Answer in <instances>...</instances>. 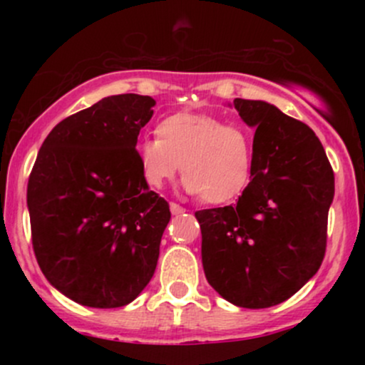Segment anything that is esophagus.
<instances>
[{
    "label": "esophagus",
    "mask_w": 365,
    "mask_h": 365,
    "mask_svg": "<svg viewBox=\"0 0 365 365\" xmlns=\"http://www.w3.org/2000/svg\"><path fill=\"white\" fill-rule=\"evenodd\" d=\"M170 209H171V212H173V215H182V212H185V207H182L177 202H171Z\"/></svg>",
    "instance_id": "obj_1"
}]
</instances>
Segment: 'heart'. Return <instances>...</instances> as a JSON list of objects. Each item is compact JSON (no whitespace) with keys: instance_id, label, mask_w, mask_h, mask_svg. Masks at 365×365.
I'll use <instances>...</instances> for the list:
<instances>
[{"instance_id":"obj_1","label":"heart","mask_w":365,"mask_h":365,"mask_svg":"<svg viewBox=\"0 0 365 365\" xmlns=\"http://www.w3.org/2000/svg\"><path fill=\"white\" fill-rule=\"evenodd\" d=\"M158 137L135 145L140 177L150 188L165 187L178 170L183 187L207 204L235 199L252 178L254 140L240 125L206 113L180 111L158 123Z\"/></svg>"}]
</instances>
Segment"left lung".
<instances>
[{
  "mask_svg": "<svg viewBox=\"0 0 365 365\" xmlns=\"http://www.w3.org/2000/svg\"><path fill=\"white\" fill-rule=\"evenodd\" d=\"M233 106L255 128L252 180L235 206L197 211L209 284L245 309L290 299L321 267L334 173L311 127L264 101Z\"/></svg>",
  "mask_w": 365,
  "mask_h": 365,
  "instance_id": "1",
  "label": "left lung"
}]
</instances>
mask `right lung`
Returning <instances> with one entry per match:
<instances>
[{"instance_id":"right-lung-1","label":"right lung","mask_w":365,"mask_h":365,"mask_svg":"<svg viewBox=\"0 0 365 365\" xmlns=\"http://www.w3.org/2000/svg\"><path fill=\"white\" fill-rule=\"evenodd\" d=\"M154 104L104 98L60 121L37 154L27 185L32 249L48 282L77 304L123 307L156 269L171 212L135 159Z\"/></svg>"}]
</instances>
